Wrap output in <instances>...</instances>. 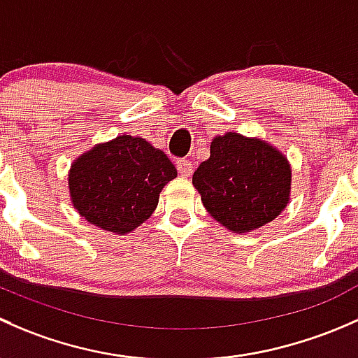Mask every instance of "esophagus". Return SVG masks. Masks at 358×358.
<instances>
[{
    "instance_id": "esophagus-1",
    "label": "esophagus",
    "mask_w": 358,
    "mask_h": 358,
    "mask_svg": "<svg viewBox=\"0 0 358 358\" xmlns=\"http://www.w3.org/2000/svg\"><path fill=\"white\" fill-rule=\"evenodd\" d=\"M178 171H179V174L182 176V178H189L191 172H193V165H191V162H187V160H179L178 162Z\"/></svg>"
}]
</instances>
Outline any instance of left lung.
<instances>
[{"instance_id": "left-lung-1", "label": "left lung", "mask_w": 358, "mask_h": 358, "mask_svg": "<svg viewBox=\"0 0 358 358\" xmlns=\"http://www.w3.org/2000/svg\"><path fill=\"white\" fill-rule=\"evenodd\" d=\"M206 212L227 231L245 234L281 215L291 198V164L262 138L215 136L193 174Z\"/></svg>"}]
</instances>
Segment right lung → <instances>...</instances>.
Returning a JSON list of instances; mask_svg holds the SVG:
<instances>
[{
    "label": "right lung",
    "instance_id": "right-lung-1",
    "mask_svg": "<svg viewBox=\"0 0 358 358\" xmlns=\"http://www.w3.org/2000/svg\"><path fill=\"white\" fill-rule=\"evenodd\" d=\"M176 178L178 171L162 150L122 134L70 164V203L93 226L124 236L152 217L162 189Z\"/></svg>",
    "mask_w": 358,
    "mask_h": 358
}]
</instances>
